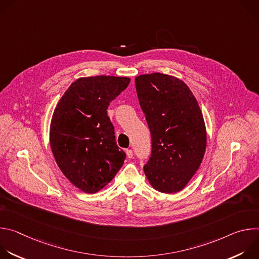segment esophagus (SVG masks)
<instances>
[{
    "label": "esophagus",
    "instance_id": "obj_1",
    "mask_svg": "<svg viewBox=\"0 0 259 259\" xmlns=\"http://www.w3.org/2000/svg\"><path fill=\"white\" fill-rule=\"evenodd\" d=\"M126 155H127V157H128L129 159L133 158V152H132V150H126Z\"/></svg>",
    "mask_w": 259,
    "mask_h": 259
}]
</instances>
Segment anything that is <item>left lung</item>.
Masks as SVG:
<instances>
[{
  "label": "left lung",
  "instance_id": "obj_1",
  "mask_svg": "<svg viewBox=\"0 0 259 259\" xmlns=\"http://www.w3.org/2000/svg\"><path fill=\"white\" fill-rule=\"evenodd\" d=\"M139 104L152 134V155L144 167L151 186L165 194L186 188L203 161L207 132L189 86L161 72L135 78Z\"/></svg>",
  "mask_w": 259,
  "mask_h": 259
}]
</instances>
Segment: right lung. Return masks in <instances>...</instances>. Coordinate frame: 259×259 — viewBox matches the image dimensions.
I'll list each match as a JSON object with an SVG mask.
<instances>
[{"label":"right lung","mask_w":259,"mask_h":259,"mask_svg":"<svg viewBox=\"0 0 259 259\" xmlns=\"http://www.w3.org/2000/svg\"><path fill=\"white\" fill-rule=\"evenodd\" d=\"M130 83L128 77L79 78L58 101L50 124V145L63 175L79 190L94 194L124 164L106 109Z\"/></svg>","instance_id":"right-lung-1"}]
</instances>
